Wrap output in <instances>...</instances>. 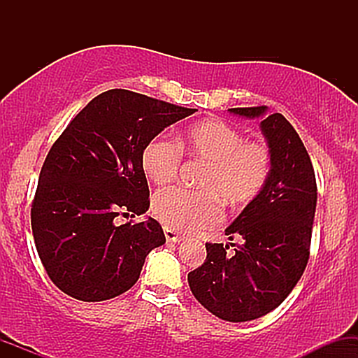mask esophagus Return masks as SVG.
Returning <instances> with one entry per match:
<instances>
[{
  "mask_svg": "<svg viewBox=\"0 0 358 358\" xmlns=\"http://www.w3.org/2000/svg\"><path fill=\"white\" fill-rule=\"evenodd\" d=\"M165 237H166L168 242H182V241H185V236H182V234H178L175 231H171V229H168V227H165Z\"/></svg>",
  "mask_w": 358,
  "mask_h": 358,
  "instance_id": "1",
  "label": "esophagus"
}]
</instances>
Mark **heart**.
<instances>
[{"mask_svg":"<svg viewBox=\"0 0 358 358\" xmlns=\"http://www.w3.org/2000/svg\"><path fill=\"white\" fill-rule=\"evenodd\" d=\"M180 146L192 158L207 162L200 176L202 190L171 187L153 196V213L168 229L196 232L222 217V202L241 207L252 202L268 183L273 155L259 139H244L241 129L222 119H203L188 126ZM182 151L170 138L156 136L141 153V168L155 185L173 182L182 166Z\"/></svg>","mask_w":358,"mask_h":358,"instance_id":"heart-1","label":"heart"}]
</instances>
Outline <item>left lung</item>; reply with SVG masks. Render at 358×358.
Listing matches in <instances>:
<instances>
[{
	"mask_svg": "<svg viewBox=\"0 0 358 358\" xmlns=\"http://www.w3.org/2000/svg\"><path fill=\"white\" fill-rule=\"evenodd\" d=\"M245 117L266 116V106L234 108ZM273 155L266 187L225 229L244 244L207 242V259L188 273L193 296L227 322H250L268 315L287 298L310 259L316 208V178L310 155L282 114L261 121Z\"/></svg>",
	"mask_w": 358,
	"mask_h": 358,
	"instance_id": "1",
	"label": "left lung"
}]
</instances>
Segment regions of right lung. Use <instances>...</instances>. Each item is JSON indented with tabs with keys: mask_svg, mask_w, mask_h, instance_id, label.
Returning <instances> with one entry per match:
<instances>
[{
	"mask_svg": "<svg viewBox=\"0 0 358 358\" xmlns=\"http://www.w3.org/2000/svg\"><path fill=\"white\" fill-rule=\"evenodd\" d=\"M195 110L110 89L57 138L40 171L31 231L40 261L60 291L80 301H104L138 281L165 234L155 219L121 225L114 219L148 210L143 150Z\"/></svg>",
	"mask_w": 358,
	"mask_h": 358,
	"instance_id": "1",
	"label": "right lung"
}]
</instances>
